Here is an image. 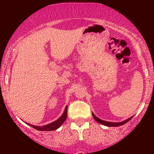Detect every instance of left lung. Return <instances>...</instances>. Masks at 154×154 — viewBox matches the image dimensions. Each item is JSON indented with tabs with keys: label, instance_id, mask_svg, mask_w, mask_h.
<instances>
[{
	"label": "left lung",
	"instance_id": "left-lung-1",
	"mask_svg": "<svg viewBox=\"0 0 154 154\" xmlns=\"http://www.w3.org/2000/svg\"><path fill=\"white\" fill-rule=\"evenodd\" d=\"M92 114H93V118H94V119L95 121L101 124V125H105V126H107V127H119V126H121V125H125V124H126L128 122L130 121V119H132L133 116H132V117L129 118V119L125 120V121L123 122H106V121H104V120H102L99 119L98 117H97L93 113H92Z\"/></svg>",
	"mask_w": 154,
	"mask_h": 154
}]
</instances>
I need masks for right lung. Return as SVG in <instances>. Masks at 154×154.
<instances>
[{
  "label": "right lung",
  "instance_id": "add662e5",
  "mask_svg": "<svg viewBox=\"0 0 154 154\" xmlns=\"http://www.w3.org/2000/svg\"><path fill=\"white\" fill-rule=\"evenodd\" d=\"M66 116H67V106L65 107L64 111L60 117L56 121L53 122L48 125H43V126H36V125H30L29 123H26L29 126L32 127L33 128L36 129V130H40V131H52V130H57L58 128H59L61 126V125L64 122L65 120L66 119Z\"/></svg>",
  "mask_w": 154,
  "mask_h": 154
}]
</instances>
